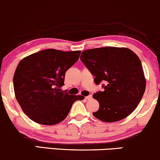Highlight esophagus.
I'll use <instances>...</instances> for the list:
<instances>
[{
  "label": "esophagus",
  "mask_w": 160,
  "mask_h": 160,
  "mask_svg": "<svg viewBox=\"0 0 160 160\" xmlns=\"http://www.w3.org/2000/svg\"><path fill=\"white\" fill-rule=\"evenodd\" d=\"M86 98V100H92V94L88 95V96L86 97V98Z\"/></svg>",
  "instance_id": "obj_1"
}]
</instances>
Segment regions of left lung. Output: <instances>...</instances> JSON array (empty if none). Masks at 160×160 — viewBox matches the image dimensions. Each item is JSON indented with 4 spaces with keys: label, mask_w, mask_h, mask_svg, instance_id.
Listing matches in <instances>:
<instances>
[{
    "label": "left lung",
    "mask_w": 160,
    "mask_h": 160,
    "mask_svg": "<svg viewBox=\"0 0 160 160\" xmlns=\"http://www.w3.org/2000/svg\"><path fill=\"white\" fill-rule=\"evenodd\" d=\"M80 60L101 82L103 91L93 98L100 103L93 115L106 122H117L128 117L140 102L145 90V79L138 56L127 48H96L82 52Z\"/></svg>",
    "instance_id": "left-lung-1"
}]
</instances>
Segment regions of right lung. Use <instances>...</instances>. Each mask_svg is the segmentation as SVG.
<instances>
[{
	"mask_svg": "<svg viewBox=\"0 0 160 160\" xmlns=\"http://www.w3.org/2000/svg\"><path fill=\"white\" fill-rule=\"evenodd\" d=\"M80 51L62 52L48 48L21 60L13 78L15 98L23 112L35 122L55 125L67 117L72 104L81 95L68 94L65 74L78 61Z\"/></svg>",
	"mask_w": 160,
	"mask_h": 160,
	"instance_id": "right-lung-1",
	"label": "right lung"
}]
</instances>
